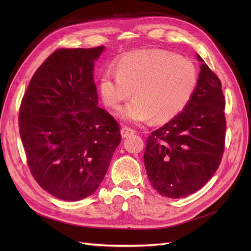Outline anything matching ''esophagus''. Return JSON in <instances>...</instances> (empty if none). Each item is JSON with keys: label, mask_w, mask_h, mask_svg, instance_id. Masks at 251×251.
I'll return each instance as SVG.
<instances>
[{"label": "esophagus", "mask_w": 251, "mask_h": 251, "mask_svg": "<svg viewBox=\"0 0 251 251\" xmlns=\"http://www.w3.org/2000/svg\"><path fill=\"white\" fill-rule=\"evenodd\" d=\"M135 133H136V131L128 126H124L123 128H121V136H123L124 138L127 137V136H130V135H133Z\"/></svg>", "instance_id": "esophagus-1"}]
</instances>
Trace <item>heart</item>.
Instances as JSON below:
<instances>
[{"label": "heart", "instance_id": "1", "mask_svg": "<svg viewBox=\"0 0 251 251\" xmlns=\"http://www.w3.org/2000/svg\"><path fill=\"white\" fill-rule=\"evenodd\" d=\"M116 71L108 69L100 81L103 103L119 109L132 96L133 101L118 115L131 123L153 117L165 123L183 111L198 86V70L191 60L165 50H139L121 56Z\"/></svg>", "mask_w": 251, "mask_h": 251}]
</instances>
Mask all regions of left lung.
<instances>
[{"instance_id":"left-lung-1","label":"left lung","mask_w":251,"mask_h":251,"mask_svg":"<svg viewBox=\"0 0 251 251\" xmlns=\"http://www.w3.org/2000/svg\"><path fill=\"white\" fill-rule=\"evenodd\" d=\"M197 57L203 63L200 55ZM222 83L206 64L187 107L151 132L143 160L149 180L161 196L178 199L199 191L221 163L225 144Z\"/></svg>"}]
</instances>
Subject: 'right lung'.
I'll use <instances>...</instances> for the list:
<instances>
[{"mask_svg":"<svg viewBox=\"0 0 251 251\" xmlns=\"http://www.w3.org/2000/svg\"><path fill=\"white\" fill-rule=\"evenodd\" d=\"M103 49L54 51L21 102L19 127L29 170L42 188L65 201L96 192L121 141L116 119L98 107L93 70Z\"/></svg>","mask_w":251,"mask_h":251,"instance_id":"right-lung-1","label":"right lung"}]
</instances>
